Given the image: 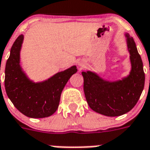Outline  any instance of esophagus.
I'll list each match as a JSON object with an SVG mask.
<instances>
[{
    "label": "esophagus",
    "mask_w": 150,
    "mask_h": 150,
    "mask_svg": "<svg viewBox=\"0 0 150 150\" xmlns=\"http://www.w3.org/2000/svg\"><path fill=\"white\" fill-rule=\"evenodd\" d=\"M78 66L81 67H83V66H84V62H83V61H80V62H78Z\"/></svg>",
    "instance_id": "esophagus-1"
}]
</instances>
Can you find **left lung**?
<instances>
[{"label": "left lung", "instance_id": "1", "mask_svg": "<svg viewBox=\"0 0 150 150\" xmlns=\"http://www.w3.org/2000/svg\"><path fill=\"white\" fill-rule=\"evenodd\" d=\"M132 69L121 80H104L96 73L82 72L83 91L91 110L107 117H118L132 110L139 101L145 84L141 56L134 39L125 33Z\"/></svg>", "mask_w": 150, "mask_h": 150}]
</instances>
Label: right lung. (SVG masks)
I'll return each mask as SVG.
<instances>
[{
    "mask_svg": "<svg viewBox=\"0 0 150 150\" xmlns=\"http://www.w3.org/2000/svg\"><path fill=\"white\" fill-rule=\"evenodd\" d=\"M23 39V34L18 36L7 60L4 78L7 96L15 107L26 117H50L59 107L62 90L72 75L77 72V69L76 66H73L46 81L33 82L20 66V51Z\"/></svg>",
    "mask_w": 150,
    "mask_h": 150,
    "instance_id": "1",
    "label": "right lung"
}]
</instances>
